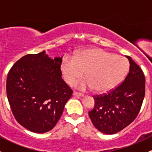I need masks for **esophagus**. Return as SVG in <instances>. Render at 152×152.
I'll list each match as a JSON object with an SVG mask.
<instances>
[{
    "mask_svg": "<svg viewBox=\"0 0 152 152\" xmlns=\"http://www.w3.org/2000/svg\"><path fill=\"white\" fill-rule=\"evenodd\" d=\"M73 96H74V97H84L85 96V95L82 94V93H77V92H73Z\"/></svg>",
    "mask_w": 152,
    "mask_h": 152,
    "instance_id": "esophagus-1",
    "label": "esophagus"
}]
</instances>
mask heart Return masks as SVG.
Returning <instances> with one entry per match:
<instances>
[{"label":"heart","instance_id":"b5f03b06","mask_svg":"<svg viewBox=\"0 0 152 152\" xmlns=\"http://www.w3.org/2000/svg\"><path fill=\"white\" fill-rule=\"evenodd\" d=\"M128 69L125 58L102 48L87 49L76 55L74 59L65 56L61 64L62 76L68 85L82 77L85 72L86 78L76 82L75 87L83 91L94 89L96 93H105L114 88Z\"/></svg>","mask_w":152,"mask_h":152}]
</instances>
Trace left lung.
<instances>
[{
  "label": "left lung",
  "instance_id": "1",
  "mask_svg": "<svg viewBox=\"0 0 152 152\" xmlns=\"http://www.w3.org/2000/svg\"><path fill=\"white\" fill-rule=\"evenodd\" d=\"M130 66L121 85L107 94L94 96L89 112L91 121L101 132L113 134L129 125L138 115L145 96V76L140 67L126 56Z\"/></svg>",
  "mask_w": 152,
  "mask_h": 152
}]
</instances>
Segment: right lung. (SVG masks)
<instances>
[{
    "label": "right lung",
    "instance_id": "right-lung-1",
    "mask_svg": "<svg viewBox=\"0 0 152 152\" xmlns=\"http://www.w3.org/2000/svg\"><path fill=\"white\" fill-rule=\"evenodd\" d=\"M62 56L51 59L45 50L23 56L7 79L9 103L15 119L29 131L45 133L60 118L73 90L62 78Z\"/></svg>",
    "mask_w": 152,
    "mask_h": 152
}]
</instances>
